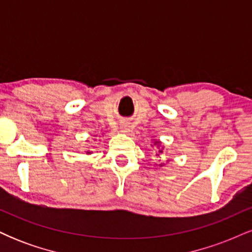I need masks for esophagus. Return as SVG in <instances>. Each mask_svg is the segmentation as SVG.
<instances>
[{
    "label": "esophagus",
    "instance_id": "34e87169",
    "mask_svg": "<svg viewBox=\"0 0 252 252\" xmlns=\"http://www.w3.org/2000/svg\"><path fill=\"white\" fill-rule=\"evenodd\" d=\"M123 130H124V131H129V130H130V126H128V124H124V126H123V128H122Z\"/></svg>",
    "mask_w": 252,
    "mask_h": 252
}]
</instances>
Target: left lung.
Masks as SVG:
<instances>
[{
	"mask_svg": "<svg viewBox=\"0 0 252 252\" xmlns=\"http://www.w3.org/2000/svg\"><path fill=\"white\" fill-rule=\"evenodd\" d=\"M156 143H158V142H156ZM160 153H162V150H160Z\"/></svg>",
	"mask_w": 252,
	"mask_h": 252,
	"instance_id": "1",
	"label": "left lung"
}]
</instances>
